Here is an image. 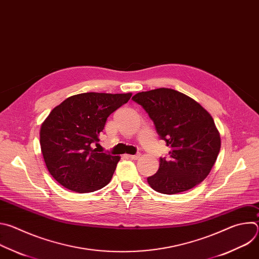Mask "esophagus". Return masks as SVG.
I'll list each match as a JSON object with an SVG mask.
<instances>
[{
  "label": "esophagus",
  "mask_w": 259,
  "mask_h": 259,
  "mask_svg": "<svg viewBox=\"0 0 259 259\" xmlns=\"http://www.w3.org/2000/svg\"><path fill=\"white\" fill-rule=\"evenodd\" d=\"M139 157H140L139 154H136V155H128V158H130V159H132V160H137Z\"/></svg>",
  "instance_id": "34e87169"
}]
</instances>
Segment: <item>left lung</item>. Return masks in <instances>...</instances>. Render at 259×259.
Wrapping results in <instances>:
<instances>
[{"label":"left lung","instance_id":"obj_1","mask_svg":"<svg viewBox=\"0 0 259 259\" xmlns=\"http://www.w3.org/2000/svg\"><path fill=\"white\" fill-rule=\"evenodd\" d=\"M132 99L153 120L157 133L171 147L160 158L147 182L157 192L174 195L189 191L210 173L220 151V135L211 115L196 100L169 88L139 92Z\"/></svg>","mask_w":259,"mask_h":259}]
</instances>
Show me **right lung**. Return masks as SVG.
Listing matches in <instances>:
<instances>
[{"instance_id": "right-lung-1", "label": "right lung", "mask_w": 259, "mask_h": 259, "mask_svg": "<svg viewBox=\"0 0 259 259\" xmlns=\"http://www.w3.org/2000/svg\"><path fill=\"white\" fill-rule=\"evenodd\" d=\"M132 93L88 92L70 96L54 107L40 130L47 169L62 187L92 193L110 181L119 156L100 153L98 145L106 119L127 103Z\"/></svg>"}]
</instances>
